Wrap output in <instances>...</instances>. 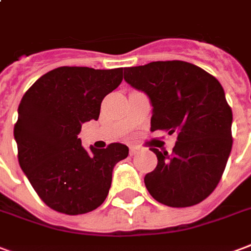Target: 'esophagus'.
<instances>
[{"label":"esophagus","instance_id":"esophagus-1","mask_svg":"<svg viewBox=\"0 0 251 251\" xmlns=\"http://www.w3.org/2000/svg\"><path fill=\"white\" fill-rule=\"evenodd\" d=\"M136 152H137L136 147H129V154H131V156L136 154Z\"/></svg>","mask_w":251,"mask_h":251}]
</instances>
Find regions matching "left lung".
Wrapping results in <instances>:
<instances>
[{"mask_svg":"<svg viewBox=\"0 0 251 251\" xmlns=\"http://www.w3.org/2000/svg\"><path fill=\"white\" fill-rule=\"evenodd\" d=\"M124 80L150 98L151 131L177 132L171 154L151 148L157 156V167L144 177L151 196L172 208L204 201L221 180L233 146V114L221 83L184 61L127 67Z\"/></svg>","mask_w":251,"mask_h":251,"instance_id":"1","label":"left lung"}]
</instances>
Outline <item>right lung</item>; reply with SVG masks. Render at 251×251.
<instances>
[{
    "mask_svg": "<svg viewBox=\"0 0 251 251\" xmlns=\"http://www.w3.org/2000/svg\"><path fill=\"white\" fill-rule=\"evenodd\" d=\"M123 80V69L58 67L25 92L18 107L14 139L18 161L49 208L70 216L100 206L108 195L116 163L128 147L84 150L82 124L98 120L101 100Z\"/></svg>",
    "mask_w": 251,
    "mask_h": 251,
    "instance_id": "obj_1",
    "label": "right lung"
}]
</instances>
